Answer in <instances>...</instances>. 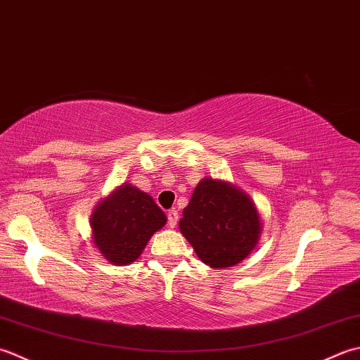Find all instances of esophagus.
Here are the masks:
<instances>
[{
    "label": "esophagus",
    "mask_w": 360,
    "mask_h": 360,
    "mask_svg": "<svg viewBox=\"0 0 360 360\" xmlns=\"http://www.w3.org/2000/svg\"><path fill=\"white\" fill-rule=\"evenodd\" d=\"M177 221H179V212L175 208L167 211V224H169L171 229H175V225H177Z\"/></svg>",
    "instance_id": "1"
}]
</instances>
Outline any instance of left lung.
<instances>
[{
    "mask_svg": "<svg viewBox=\"0 0 360 360\" xmlns=\"http://www.w3.org/2000/svg\"><path fill=\"white\" fill-rule=\"evenodd\" d=\"M179 229L203 264L225 269L255 250L262 224L252 197L239 186L205 177L183 210Z\"/></svg>",
    "mask_w": 360,
    "mask_h": 360,
    "instance_id": "left-lung-1",
    "label": "left lung"
}]
</instances>
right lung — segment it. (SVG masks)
<instances>
[{
  "mask_svg": "<svg viewBox=\"0 0 360 360\" xmlns=\"http://www.w3.org/2000/svg\"><path fill=\"white\" fill-rule=\"evenodd\" d=\"M167 221L155 200L126 181L98 202L90 216L91 242L113 266L134 264Z\"/></svg>",
  "mask_w": 360,
  "mask_h": 360,
  "instance_id": "1",
  "label": "right lung"
}]
</instances>
